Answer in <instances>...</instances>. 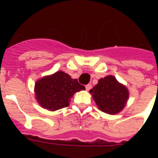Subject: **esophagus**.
Segmentation results:
<instances>
[{
  "mask_svg": "<svg viewBox=\"0 0 158 158\" xmlns=\"http://www.w3.org/2000/svg\"><path fill=\"white\" fill-rule=\"evenodd\" d=\"M85 89H86L87 91H89V90L92 89V85H91V84H87L86 86H85Z\"/></svg>",
  "mask_w": 158,
  "mask_h": 158,
  "instance_id": "obj_1",
  "label": "esophagus"
}]
</instances>
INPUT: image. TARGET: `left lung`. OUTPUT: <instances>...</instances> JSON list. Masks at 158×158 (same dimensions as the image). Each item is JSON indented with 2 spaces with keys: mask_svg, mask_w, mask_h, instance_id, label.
I'll return each instance as SVG.
<instances>
[{
  "mask_svg": "<svg viewBox=\"0 0 158 158\" xmlns=\"http://www.w3.org/2000/svg\"><path fill=\"white\" fill-rule=\"evenodd\" d=\"M99 110L115 115L124 109L129 98L127 88L120 84L112 75L100 79L89 91Z\"/></svg>",
  "mask_w": 158,
  "mask_h": 158,
  "instance_id": "left-lung-1",
  "label": "left lung"
}]
</instances>
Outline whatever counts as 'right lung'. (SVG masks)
<instances>
[{"label":"right lung","instance_id":"add662e5","mask_svg":"<svg viewBox=\"0 0 158 158\" xmlns=\"http://www.w3.org/2000/svg\"><path fill=\"white\" fill-rule=\"evenodd\" d=\"M85 87L76 79H71L63 71L38 79L35 84V95L38 102L43 108L56 110L66 107L76 92L84 90Z\"/></svg>","mask_w":158,"mask_h":158}]
</instances>
